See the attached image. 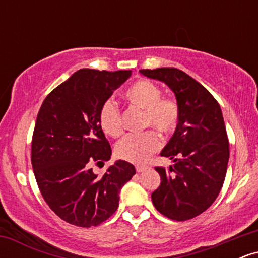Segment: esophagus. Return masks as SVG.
I'll list each match as a JSON object with an SVG mask.
<instances>
[{
    "label": "esophagus",
    "instance_id": "obj_1",
    "mask_svg": "<svg viewBox=\"0 0 258 258\" xmlns=\"http://www.w3.org/2000/svg\"><path fill=\"white\" fill-rule=\"evenodd\" d=\"M146 170H147L146 166H136V171H137L138 173L143 172V171H146Z\"/></svg>",
    "mask_w": 258,
    "mask_h": 258
}]
</instances>
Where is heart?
Returning a JSON list of instances; mask_svg holds the SVG:
<instances>
[{"label": "heart", "instance_id": "obj_1", "mask_svg": "<svg viewBox=\"0 0 258 258\" xmlns=\"http://www.w3.org/2000/svg\"><path fill=\"white\" fill-rule=\"evenodd\" d=\"M159 86L149 80H139L125 92L126 99L144 110V127H154L161 133H170L176 128L179 120V105L172 98H161ZM100 128L110 137H119L122 123L119 106L111 98L102 103L98 112ZM161 146L158 133L147 131L142 135H128L115 148V154L121 160L142 164Z\"/></svg>", "mask_w": 258, "mask_h": 258}]
</instances>
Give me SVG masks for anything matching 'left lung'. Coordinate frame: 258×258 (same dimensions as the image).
I'll return each instance as SVG.
<instances>
[{
	"label": "left lung",
	"instance_id": "8db88e82",
	"mask_svg": "<svg viewBox=\"0 0 258 258\" xmlns=\"http://www.w3.org/2000/svg\"><path fill=\"white\" fill-rule=\"evenodd\" d=\"M139 73L166 84L179 105L178 125L160 153L174 165L155 167L161 184L152 194L153 204L171 220H190L212 205L226 178L229 143L221 106L203 85L176 68Z\"/></svg>",
	"mask_w": 258,
	"mask_h": 258
}]
</instances>
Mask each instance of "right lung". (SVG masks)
I'll return each mask as SVG.
<instances>
[{"label":"right lung","instance_id":"1","mask_svg":"<svg viewBox=\"0 0 258 258\" xmlns=\"http://www.w3.org/2000/svg\"><path fill=\"white\" fill-rule=\"evenodd\" d=\"M131 74L79 70L46 97L37 114L31 144L35 178L52 211L74 226L96 227L108 220L119 206L121 188L136 173L123 160L100 177L91 168L111 156L99 125L100 105Z\"/></svg>","mask_w":258,"mask_h":258}]
</instances>
